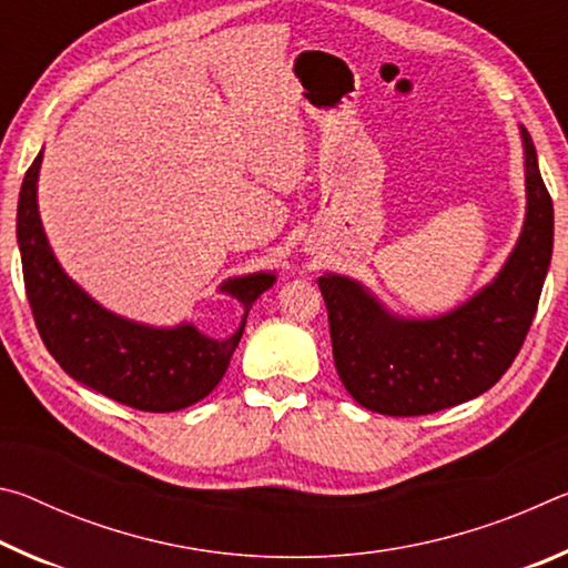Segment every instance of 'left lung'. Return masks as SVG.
<instances>
[{
    "label": "left lung",
    "mask_w": 568,
    "mask_h": 568,
    "mask_svg": "<svg viewBox=\"0 0 568 568\" xmlns=\"http://www.w3.org/2000/svg\"><path fill=\"white\" fill-rule=\"evenodd\" d=\"M521 142V235L494 281L466 303L436 318H403L353 277H318L335 371L363 408L383 416H426L458 406L491 388L521 351L554 250L551 195L526 128Z\"/></svg>",
    "instance_id": "8db88e82"
}]
</instances>
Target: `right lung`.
Instances as JSON below:
<instances>
[{"mask_svg": "<svg viewBox=\"0 0 568 568\" xmlns=\"http://www.w3.org/2000/svg\"><path fill=\"white\" fill-rule=\"evenodd\" d=\"M40 168L42 152L19 190L17 243L27 301L47 351L74 381L130 408L170 413L203 400L223 381L250 307L273 287L275 273L227 277L220 285V293L243 305V321L227 338H210L192 323L155 328L122 318L84 293L54 257L37 205Z\"/></svg>", "mask_w": 568, "mask_h": 568, "instance_id": "add662e5", "label": "right lung"}]
</instances>
